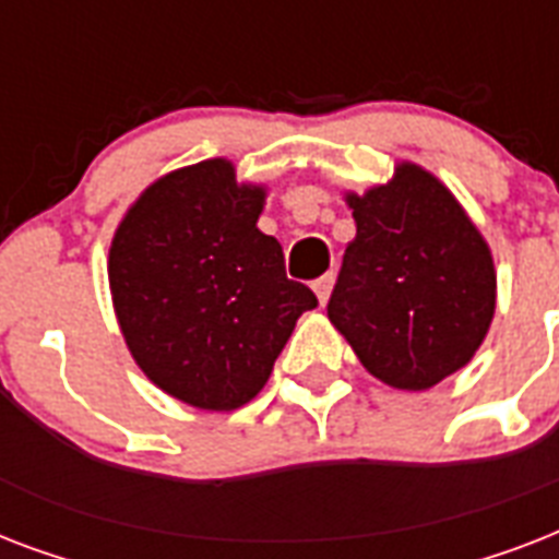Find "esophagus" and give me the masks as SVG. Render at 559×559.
Masks as SVG:
<instances>
[{
    "label": "esophagus",
    "instance_id": "1",
    "mask_svg": "<svg viewBox=\"0 0 559 559\" xmlns=\"http://www.w3.org/2000/svg\"><path fill=\"white\" fill-rule=\"evenodd\" d=\"M316 296H319V305H328V298H331V289H333V272H328V275H322V278L316 281L313 284Z\"/></svg>",
    "mask_w": 559,
    "mask_h": 559
}]
</instances>
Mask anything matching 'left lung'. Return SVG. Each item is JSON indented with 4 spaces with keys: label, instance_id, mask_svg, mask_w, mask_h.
Wrapping results in <instances>:
<instances>
[{
    "label": "left lung",
    "instance_id": "left-lung-1",
    "mask_svg": "<svg viewBox=\"0 0 559 559\" xmlns=\"http://www.w3.org/2000/svg\"><path fill=\"white\" fill-rule=\"evenodd\" d=\"M357 237L328 319L368 373L426 391L464 368L496 310L490 246L443 182L412 162L366 193H345Z\"/></svg>",
    "mask_w": 559,
    "mask_h": 559
}]
</instances>
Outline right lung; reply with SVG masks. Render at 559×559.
<instances>
[{"label": "right lung", "instance_id": "obj_1", "mask_svg": "<svg viewBox=\"0 0 559 559\" xmlns=\"http://www.w3.org/2000/svg\"><path fill=\"white\" fill-rule=\"evenodd\" d=\"M266 188L228 159L170 170L127 209L109 246V289L135 366L165 394L231 412L270 380L313 289L287 278L258 228Z\"/></svg>", "mask_w": 559, "mask_h": 559}]
</instances>
